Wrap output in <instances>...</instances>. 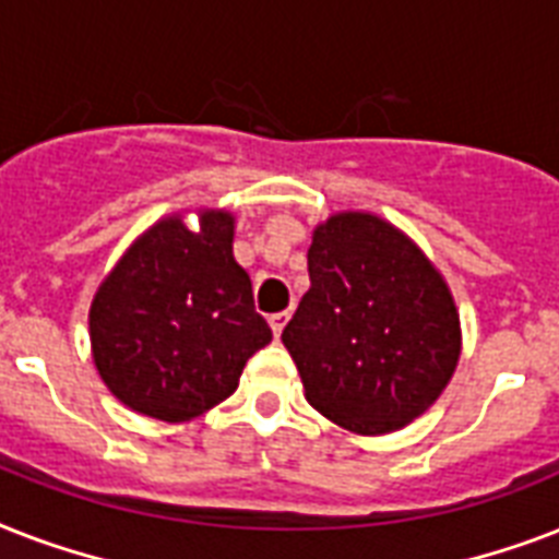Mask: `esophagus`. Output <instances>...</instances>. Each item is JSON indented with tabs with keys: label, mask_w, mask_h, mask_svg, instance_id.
Returning a JSON list of instances; mask_svg holds the SVG:
<instances>
[{
	"label": "esophagus",
	"mask_w": 559,
	"mask_h": 559,
	"mask_svg": "<svg viewBox=\"0 0 559 559\" xmlns=\"http://www.w3.org/2000/svg\"><path fill=\"white\" fill-rule=\"evenodd\" d=\"M287 319H289L287 310H284V313H272L270 316V328H272V336H275V340H278L281 331H284V324H287Z\"/></svg>",
	"instance_id": "1"
}]
</instances>
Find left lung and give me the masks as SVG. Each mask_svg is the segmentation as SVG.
<instances>
[{
    "instance_id": "1",
    "label": "left lung",
    "mask_w": 559,
    "mask_h": 559,
    "mask_svg": "<svg viewBox=\"0 0 559 559\" xmlns=\"http://www.w3.org/2000/svg\"><path fill=\"white\" fill-rule=\"evenodd\" d=\"M310 289L281 333L307 403L357 435L397 432L441 397L461 319L424 249L371 211L313 228Z\"/></svg>"
}]
</instances>
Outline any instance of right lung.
Wrapping results in <instances>:
<instances>
[{"label": "right lung", "mask_w": 559, "mask_h": 559, "mask_svg": "<svg viewBox=\"0 0 559 559\" xmlns=\"http://www.w3.org/2000/svg\"><path fill=\"white\" fill-rule=\"evenodd\" d=\"M156 219L100 281L90 307L92 362L127 408L182 424L240 382L272 342L254 313L252 281L235 261V214L200 209Z\"/></svg>", "instance_id": "obj_1"}]
</instances>
